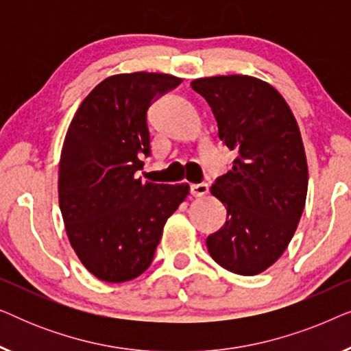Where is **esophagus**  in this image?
Wrapping results in <instances>:
<instances>
[{
	"mask_svg": "<svg viewBox=\"0 0 351 351\" xmlns=\"http://www.w3.org/2000/svg\"><path fill=\"white\" fill-rule=\"evenodd\" d=\"M208 191H209L208 184L190 185V193L193 196H204V195H208Z\"/></svg>",
	"mask_w": 351,
	"mask_h": 351,
	"instance_id": "34e87169",
	"label": "esophagus"
}]
</instances>
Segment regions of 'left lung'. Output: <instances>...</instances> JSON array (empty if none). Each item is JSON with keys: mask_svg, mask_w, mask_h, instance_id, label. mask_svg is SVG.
Instances as JSON below:
<instances>
[{"mask_svg": "<svg viewBox=\"0 0 351 351\" xmlns=\"http://www.w3.org/2000/svg\"><path fill=\"white\" fill-rule=\"evenodd\" d=\"M191 88L213 110L220 141L238 153L210 186L227 222L206 239L208 251L225 270L258 275L286 251L305 208L308 167L299 126L282 95L254 76H209Z\"/></svg>", "mask_w": 351, "mask_h": 351, "instance_id": "8db88e82", "label": "left lung"}]
</instances>
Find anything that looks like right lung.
<instances>
[{
    "mask_svg": "<svg viewBox=\"0 0 351 351\" xmlns=\"http://www.w3.org/2000/svg\"><path fill=\"white\" fill-rule=\"evenodd\" d=\"M180 78L121 73L105 78L76 110L59 165V204L81 263L105 282L134 280L150 267L166 220L189 184L136 179L150 155V105Z\"/></svg>",
    "mask_w": 351,
    "mask_h": 351,
    "instance_id": "add662e5",
    "label": "right lung"
}]
</instances>
